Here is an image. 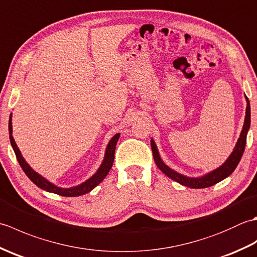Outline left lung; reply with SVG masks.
I'll list each match as a JSON object with an SVG mask.
<instances>
[{
	"instance_id": "obj_1",
	"label": "left lung",
	"mask_w": 257,
	"mask_h": 257,
	"mask_svg": "<svg viewBox=\"0 0 257 257\" xmlns=\"http://www.w3.org/2000/svg\"><path fill=\"white\" fill-rule=\"evenodd\" d=\"M245 99H246V112H245L243 129L241 132V135H239V138L237 139L235 147H234L233 152L221 167L216 168L215 170H213L209 173L204 174V176L198 177V178H190L187 176H183V174L174 171L171 168H169L166 163L162 161L161 157L159 155V151H158L157 145L155 144L154 139H151V149H152V154H154V159L157 167L159 168L167 177L191 189L209 188V187H212V185L219 183L225 178H227L230 174H232L234 170H235V168L237 167L238 162L243 156L245 145H246V136L250 125V106H249V100L246 96H245Z\"/></svg>"
}]
</instances>
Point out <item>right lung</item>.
<instances>
[{
    "mask_svg": "<svg viewBox=\"0 0 257 257\" xmlns=\"http://www.w3.org/2000/svg\"><path fill=\"white\" fill-rule=\"evenodd\" d=\"M12 133H13V130H12V113H11L10 119H9L10 141H11V145H12V148L15 152V156H16V158H18V161L20 163V166L22 167V169H23V171L25 172L26 176L30 178L31 181L34 184H36L38 188H41L42 190H45V191H47V192L56 193V194L63 195V196H79V195L88 193V192H90L92 189L96 188L97 185L99 184L103 179L106 178L108 172L110 171V169L112 167L113 159H114V150H116L117 141L120 137V134H116L110 139V141H109L108 145H107L106 151H105V157H103V160H102L100 167L98 168V170L96 171L94 176H91L88 180H86L85 182L76 185V187L61 188V187H57V185L50 182L44 177H42L41 174H38L36 171L33 170V169L30 167L29 163L25 161L23 156H22L19 147H18V145H16L15 140L13 138Z\"/></svg>",
    "mask_w": 257,
    "mask_h": 257,
    "instance_id": "right-lung-1",
    "label": "right lung"
}]
</instances>
